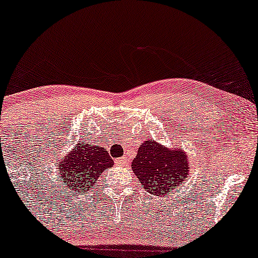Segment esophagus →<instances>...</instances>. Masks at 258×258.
Here are the masks:
<instances>
[{
	"label": "esophagus",
	"mask_w": 258,
	"mask_h": 258,
	"mask_svg": "<svg viewBox=\"0 0 258 258\" xmlns=\"http://www.w3.org/2000/svg\"><path fill=\"white\" fill-rule=\"evenodd\" d=\"M115 162L117 164H121V166H123V164H126V159H125V157H119V159H116Z\"/></svg>",
	"instance_id": "esophagus-1"
}]
</instances>
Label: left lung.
Returning a JSON list of instances; mask_svg holds the SVG:
<instances>
[{"label":"left lung","mask_w":258,"mask_h":258,"mask_svg":"<svg viewBox=\"0 0 258 258\" xmlns=\"http://www.w3.org/2000/svg\"><path fill=\"white\" fill-rule=\"evenodd\" d=\"M132 169L149 194H169L188 175L187 156L181 148L168 149L149 139L142 143Z\"/></svg>","instance_id":"8db88e82"}]
</instances>
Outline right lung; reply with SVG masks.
Segmentation results:
<instances>
[{
  "mask_svg": "<svg viewBox=\"0 0 258 258\" xmlns=\"http://www.w3.org/2000/svg\"><path fill=\"white\" fill-rule=\"evenodd\" d=\"M114 164L107 149L90 144H77L72 153L61 157L60 173L66 187L77 192L91 190L98 176Z\"/></svg>",
  "mask_w": 258,
  "mask_h": 258,
  "instance_id": "right-lung-1",
  "label": "right lung"
}]
</instances>
